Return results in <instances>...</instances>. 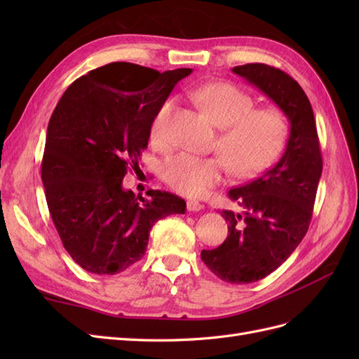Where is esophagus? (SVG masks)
<instances>
[{
	"label": "esophagus",
	"mask_w": 359,
	"mask_h": 359,
	"mask_svg": "<svg viewBox=\"0 0 359 359\" xmlns=\"http://www.w3.org/2000/svg\"><path fill=\"white\" fill-rule=\"evenodd\" d=\"M203 208V205L201 202H196V201H189L187 202V210L189 211H201Z\"/></svg>",
	"instance_id": "esophagus-1"
}]
</instances>
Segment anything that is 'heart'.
Here are the masks:
<instances>
[{
  "instance_id": "1",
  "label": "heart",
  "mask_w": 359,
  "mask_h": 359,
  "mask_svg": "<svg viewBox=\"0 0 359 359\" xmlns=\"http://www.w3.org/2000/svg\"><path fill=\"white\" fill-rule=\"evenodd\" d=\"M211 121L222 128L215 151L219 156L201 157L178 153L163 163V178L184 196L199 198L220 184L229 168L236 178H253L280 157L290 133L287 115L277 106L255 107V99L231 82H214L190 91ZM175 102L166 100L153 118L149 139L157 149L170 144L169 127Z\"/></svg>"
}]
</instances>
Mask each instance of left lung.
<instances>
[{"label":"left lung","mask_w":359,"mask_h":359,"mask_svg":"<svg viewBox=\"0 0 359 359\" xmlns=\"http://www.w3.org/2000/svg\"><path fill=\"white\" fill-rule=\"evenodd\" d=\"M232 72L268 95L290 123L283 157L262 177L229 190L243 211L223 210L229 235L222 245L201 253L217 277L245 285L276 271L306 236L322 175V153L310 100L295 79L260 62Z\"/></svg>","instance_id":"8db88e82"}]
</instances>
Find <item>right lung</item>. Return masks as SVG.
<instances>
[{"label":"right lung","mask_w":359,"mask_h":359,"mask_svg":"<svg viewBox=\"0 0 359 359\" xmlns=\"http://www.w3.org/2000/svg\"><path fill=\"white\" fill-rule=\"evenodd\" d=\"M190 73L111 62L76 79L53 111L41 181L64 248L88 273H123L144 257L156 222L186 212L177 194L145 199L123 178L139 169L154 115Z\"/></svg>","instance_id":"add662e5"}]
</instances>
